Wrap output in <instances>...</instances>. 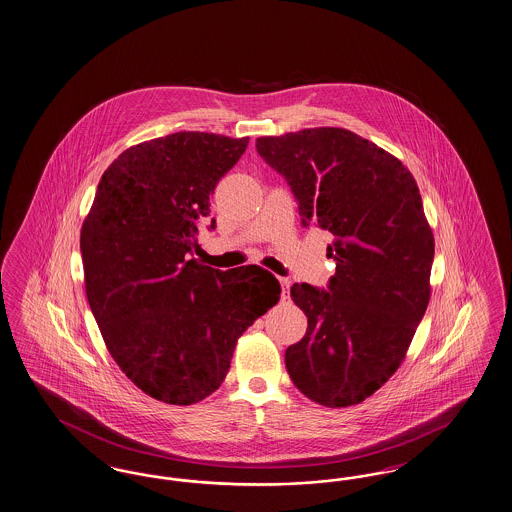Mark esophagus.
Here are the masks:
<instances>
[{
	"instance_id": "34e87169",
	"label": "esophagus",
	"mask_w": 512,
	"mask_h": 512,
	"mask_svg": "<svg viewBox=\"0 0 512 512\" xmlns=\"http://www.w3.org/2000/svg\"><path fill=\"white\" fill-rule=\"evenodd\" d=\"M280 284H282V299L286 301V299H289V286H291V282L287 278H280Z\"/></svg>"
}]
</instances>
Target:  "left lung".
Listing matches in <instances>:
<instances>
[{"mask_svg":"<svg viewBox=\"0 0 512 512\" xmlns=\"http://www.w3.org/2000/svg\"><path fill=\"white\" fill-rule=\"evenodd\" d=\"M255 146L286 177L303 226L333 234L328 291L291 287L308 328L286 350L287 373L312 402L360 404L400 368L429 305L434 236L417 183L398 158L341 127Z\"/></svg>","mask_w":512,"mask_h":512,"instance_id":"obj_1","label":"left lung"}]
</instances>
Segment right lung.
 Segmentation results:
<instances>
[{"instance_id":"right-lung-1","label":"right lung","mask_w":512,"mask_h":512,"mask_svg":"<svg viewBox=\"0 0 512 512\" xmlns=\"http://www.w3.org/2000/svg\"><path fill=\"white\" fill-rule=\"evenodd\" d=\"M249 137L181 131L104 171L80 236L85 293L108 352L144 394L190 406L221 387L240 335L280 301L261 266L188 259L211 194Z\"/></svg>"}]
</instances>
